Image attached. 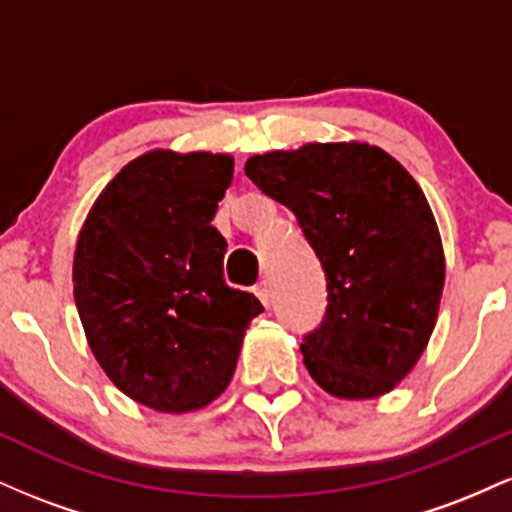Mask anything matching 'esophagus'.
I'll return each mask as SVG.
<instances>
[{
	"mask_svg": "<svg viewBox=\"0 0 512 512\" xmlns=\"http://www.w3.org/2000/svg\"><path fill=\"white\" fill-rule=\"evenodd\" d=\"M255 296L260 298L264 308H269V305H272V286H269V281H260V284L255 286Z\"/></svg>",
	"mask_w": 512,
	"mask_h": 512,
	"instance_id": "1",
	"label": "esophagus"
}]
</instances>
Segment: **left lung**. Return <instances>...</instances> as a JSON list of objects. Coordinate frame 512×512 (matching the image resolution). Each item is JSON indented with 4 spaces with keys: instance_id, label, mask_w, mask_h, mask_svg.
I'll use <instances>...</instances> for the list:
<instances>
[{
    "instance_id": "left-lung-1",
    "label": "left lung",
    "mask_w": 512,
    "mask_h": 512,
    "mask_svg": "<svg viewBox=\"0 0 512 512\" xmlns=\"http://www.w3.org/2000/svg\"><path fill=\"white\" fill-rule=\"evenodd\" d=\"M245 175L296 214L327 279L308 373L344 399L390 392L424 354L445 284L440 233L416 180L368 144H305L252 156Z\"/></svg>"
}]
</instances>
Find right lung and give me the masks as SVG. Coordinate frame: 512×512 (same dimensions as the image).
<instances>
[{
	"label": "right lung",
	"mask_w": 512,
	"mask_h": 512,
	"mask_svg": "<svg viewBox=\"0 0 512 512\" xmlns=\"http://www.w3.org/2000/svg\"><path fill=\"white\" fill-rule=\"evenodd\" d=\"M231 180V156L151 151L110 180L76 240L74 301L93 356L156 411L219 397L262 313L223 279L228 243L211 219Z\"/></svg>",
	"instance_id": "obj_1"
}]
</instances>
